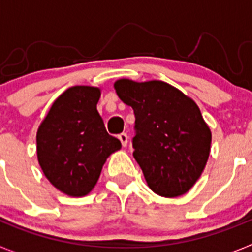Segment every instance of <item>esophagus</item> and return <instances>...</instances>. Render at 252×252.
Masks as SVG:
<instances>
[{
  "instance_id": "34e87169",
  "label": "esophagus",
  "mask_w": 252,
  "mask_h": 252,
  "mask_svg": "<svg viewBox=\"0 0 252 252\" xmlns=\"http://www.w3.org/2000/svg\"><path fill=\"white\" fill-rule=\"evenodd\" d=\"M119 139H120V141H121L122 146H124V148H126V146H127V142H128L127 135H126V133H121V135H119Z\"/></svg>"
}]
</instances>
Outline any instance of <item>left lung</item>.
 <instances>
[{
  "label": "left lung",
  "mask_w": 252,
  "mask_h": 252,
  "mask_svg": "<svg viewBox=\"0 0 252 252\" xmlns=\"http://www.w3.org/2000/svg\"><path fill=\"white\" fill-rule=\"evenodd\" d=\"M116 93L132 107L133 158L149 188L165 198L183 195L206 168L212 133L190 97L161 81L119 79Z\"/></svg>",
  "instance_id": "obj_1"
}]
</instances>
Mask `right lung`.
Segmentation results:
<instances>
[{"mask_svg": "<svg viewBox=\"0 0 252 252\" xmlns=\"http://www.w3.org/2000/svg\"><path fill=\"white\" fill-rule=\"evenodd\" d=\"M101 88L70 87L51 104L36 133L40 168L58 190L84 197L94 188L111 154L121 149L97 111Z\"/></svg>", "mask_w": 252, "mask_h": 252, "instance_id": "1", "label": "right lung"}]
</instances>
